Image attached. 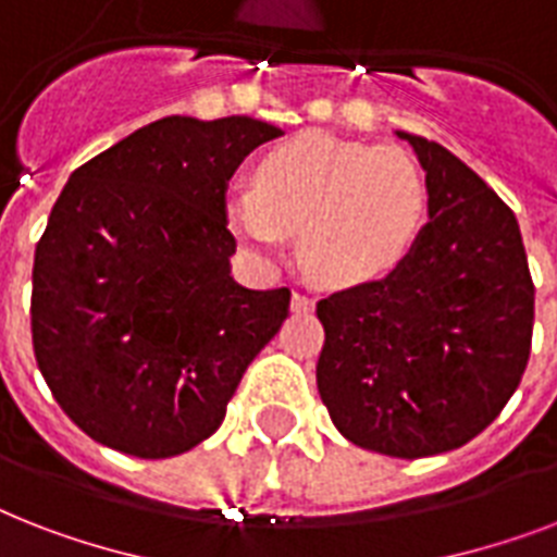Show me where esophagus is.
<instances>
[{
  "label": "esophagus",
  "mask_w": 557,
  "mask_h": 557,
  "mask_svg": "<svg viewBox=\"0 0 557 557\" xmlns=\"http://www.w3.org/2000/svg\"><path fill=\"white\" fill-rule=\"evenodd\" d=\"M292 309H295V312H312L314 300L309 295H300V292H295V295H292Z\"/></svg>",
  "instance_id": "34e87169"
}]
</instances>
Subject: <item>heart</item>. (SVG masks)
<instances>
[{
    "mask_svg": "<svg viewBox=\"0 0 557 557\" xmlns=\"http://www.w3.org/2000/svg\"><path fill=\"white\" fill-rule=\"evenodd\" d=\"M428 210L422 168L401 147L300 133L262 156L253 187L227 193V225L274 251L300 234V260L318 283L367 286L413 251Z\"/></svg>",
    "mask_w": 557,
    "mask_h": 557,
    "instance_id": "b5f03b06",
    "label": "heart"
}]
</instances>
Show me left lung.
Wrapping results in <instances>:
<instances>
[{
	"label": "left lung",
	"instance_id": "obj_1",
	"mask_svg": "<svg viewBox=\"0 0 557 557\" xmlns=\"http://www.w3.org/2000/svg\"><path fill=\"white\" fill-rule=\"evenodd\" d=\"M396 135L424 170L428 225L393 274L318 304V393L349 442L419 459L500 416L527 370L535 286L509 205L442 144Z\"/></svg>",
	"mask_w": 557,
	"mask_h": 557
}]
</instances>
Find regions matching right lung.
<instances>
[{
  "label": "right lung",
  "mask_w": 557,
  "mask_h": 557,
  "mask_svg": "<svg viewBox=\"0 0 557 557\" xmlns=\"http://www.w3.org/2000/svg\"><path fill=\"white\" fill-rule=\"evenodd\" d=\"M283 129L248 115H170L65 182L34 253L39 372L83 433L141 459L196 448L225 419L288 288L231 277L225 190Z\"/></svg>",
  "instance_id": "obj_1"
}]
</instances>
